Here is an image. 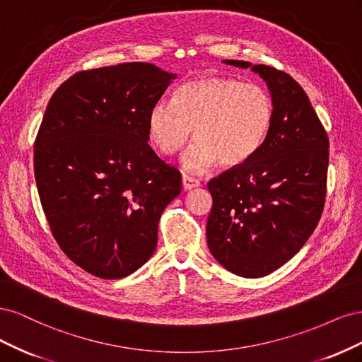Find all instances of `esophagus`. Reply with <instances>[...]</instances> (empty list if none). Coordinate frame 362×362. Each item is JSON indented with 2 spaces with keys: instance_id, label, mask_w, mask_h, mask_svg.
I'll return each instance as SVG.
<instances>
[{
  "instance_id": "esophagus-1",
  "label": "esophagus",
  "mask_w": 362,
  "mask_h": 362,
  "mask_svg": "<svg viewBox=\"0 0 362 362\" xmlns=\"http://www.w3.org/2000/svg\"><path fill=\"white\" fill-rule=\"evenodd\" d=\"M196 187H199V181L192 178V177H187V175H184V177H182V189L184 190H192V189H196Z\"/></svg>"
}]
</instances>
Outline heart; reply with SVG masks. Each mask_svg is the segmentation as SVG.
Instances as JSON below:
<instances>
[{
	"instance_id": "1",
	"label": "heart",
	"mask_w": 362,
	"mask_h": 362,
	"mask_svg": "<svg viewBox=\"0 0 362 362\" xmlns=\"http://www.w3.org/2000/svg\"><path fill=\"white\" fill-rule=\"evenodd\" d=\"M273 117L272 98L258 84L226 76H202L184 83L172 104L157 103L148 113V137L163 156H173L193 129L194 141L181 168L201 173L218 160L234 168L255 154L267 137Z\"/></svg>"
}]
</instances>
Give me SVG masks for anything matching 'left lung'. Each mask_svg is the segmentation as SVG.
<instances>
[{
  "label": "left lung",
  "mask_w": 362,
  "mask_h": 362,
  "mask_svg": "<svg viewBox=\"0 0 362 362\" xmlns=\"http://www.w3.org/2000/svg\"><path fill=\"white\" fill-rule=\"evenodd\" d=\"M222 62L261 76L273 117L255 154L208 182L213 206L206 243L226 270L261 278L298 254L319 223L329 140L308 96L290 75L264 64Z\"/></svg>",
  "instance_id": "obj_1"
}]
</instances>
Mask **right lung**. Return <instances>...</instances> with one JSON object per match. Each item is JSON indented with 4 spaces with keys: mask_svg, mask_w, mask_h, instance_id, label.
Masks as SVG:
<instances>
[{
    "mask_svg": "<svg viewBox=\"0 0 362 362\" xmlns=\"http://www.w3.org/2000/svg\"><path fill=\"white\" fill-rule=\"evenodd\" d=\"M151 63L72 75L54 92L35 144V177L59 246L103 279L152 257L181 173L148 145V113L177 78Z\"/></svg>",
    "mask_w": 362,
    "mask_h": 362,
    "instance_id": "add662e5",
    "label": "right lung"
}]
</instances>
